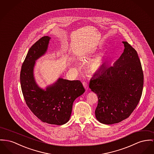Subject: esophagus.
Masks as SVG:
<instances>
[{
    "instance_id": "34e87169",
    "label": "esophagus",
    "mask_w": 154,
    "mask_h": 154,
    "mask_svg": "<svg viewBox=\"0 0 154 154\" xmlns=\"http://www.w3.org/2000/svg\"><path fill=\"white\" fill-rule=\"evenodd\" d=\"M83 86H84V88L86 89V90H88V83L86 82H83Z\"/></svg>"
}]
</instances>
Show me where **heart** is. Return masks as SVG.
<instances>
[{
	"label": "heart",
	"mask_w": 154,
	"mask_h": 154,
	"mask_svg": "<svg viewBox=\"0 0 154 154\" xmlns=\"http://www.w3.org/2000/svg\"><path fill=\"white\" fill-rule=\"evenodd\" d=\"M100 63H101L100 59H96L92 62L91 66L92 67L93 69H97L99 67Z\"/></svg>",
	"instance_id": "1"
}]
</instances>
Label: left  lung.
Segmentation results:
<instances>
[{
    "instance_id": "1",
    "label": "left lung",
    "mask_w": 154,
    "mask_h": 154,
    "mask_svg": "<svg viewBox=\"0 0 154 154\" xmlns=\"http://www.w3.org/2000/svg\"><path fill=\"white\" fill-rule=\"evenodd\" d=\"M123 43L125 48L119 59L112 66H103L89 83V88L98 97L96 117L105 124L127 119L143 93V71L138 54L127 41Z\"/></svg>"
}]
</instances>
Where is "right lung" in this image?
I'll return each mask as SVG.
<instances>
[{
  "label": "right lung",
  "instance_id": "1",
  "mask_svg": "<svg viewBox=\"0 0 154 154\" xmlns=\"http://www.w3.org/2000/svg\"><path fill=\"white\" fill-rule=\"evenodd\" d=\"M51 38L41 37L35 42L26 55L20 72L21 88L26 104L41 122L62 125L67 123L72 113L74 100L85 92L80 81L59 78L54 84L42 89L34 80L35 61L47 50Z\"/></svg>",
  "mask_w": 154,
  "mask_h": 154
}]
</instances>
